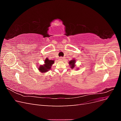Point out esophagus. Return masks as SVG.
<instances>
[{
	"instance_id": "34e87169",
	"label": "esophagus",
	"mask_w": 121,
	"mask_h": 121,
	"mask_svg": "<svg viewBox=\"0 0 121 121\" xmlns=\"http://www.w3.org/2000/svg\"><path fill=\"white\" fill-rule=\"evenodd\" d=\"M59 60H64V58L63 57H60L59 58Z\"/></svg>"
}]
</instances>
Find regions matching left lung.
<instances>
[{"instance_id":"1","label":"left lung","mask_w":121,"mask_h":121,"mask_svg":"<svg viewBox=\"0 0 121 121\" xmlns=\"http://www.w3.org/2000/svg\"><path fill=\"white\" fill-rule=\"evenodd\" d=\"M75 63V60H72L69 61V65H71V68L73 69V68H74V67H75V65H74Z\"/></svg>"}]
</instances>
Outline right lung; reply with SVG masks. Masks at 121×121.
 Wrapping results in <instances>:
<instances>
[{
	"mask_svg": "<svg viewBox=\"0 0 121 121\" xmlns=\"http://www.w3.org/2000/svg\"><path fill=\"white\" fill-rule=\"evenodd\" d=\"M45 64L43 65H40L39 70L42 73H45L50 69L52 65L54 63V60H49L48 58H46L44 61Z\"/></svg>",
	"mask_w": 121,
	"mask_h": 121,
	"instance_id": "obj_1",
	"label": "right lung"
}]
</instances>
